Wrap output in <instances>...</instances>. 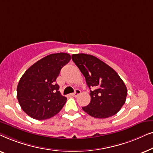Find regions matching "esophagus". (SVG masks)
<instances>
[{
  "label": "esophagus",
  "mask_w": 153,
  "mask_h": 153,
  "mask_svg": "<svg viewBox=\"0 0 153 153\" xmlns=\"http://www.w3.org/2000/svg\"><path fill=\"white\" fill-rule=\"evenodd\" d=\"M81 94V91L79 89H76L75 90V92L74 93H73L71 94V95L73 96V97H76V96H78L79 95H80Z\"/></svg>",
  "instance_id": "1"
}]
</instances>
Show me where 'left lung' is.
Returning a JSON list of instances; mask_svg holds the SVG:
<instances>
[{"label": "left lung", "instance_id": "8db88e82", "mask_svg": "<svg viewBox=\"0 0 153 153\" xmlns=\"http://www.w3.org/2000/svg\"><path fill=\"white\" fill-rule=\"evenodd\" d=\"M72 59L85 76L91 90V102L82 107L90 116L106 118L116 114L124 105L127 87L114 69L95 56L73 54Z\"/></svg>", "mask_w": 153, "mask_h": 153}]
</instances>
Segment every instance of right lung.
Segmentation results:
<instances>
[{
    "mask_svg": "<svg viewBox=\"0 0 153 153\" xmlns=\"http://www.w3.org/2000/svg\"><path fill=\"white\" fill-rule=\"evenodd\" d=\"M71 59L66 53H52L27 70L18 83L17 99L22 110L31 118L42 120L58 114L67 101L56 82L60 70Z\"/></svg>",
    "mask_w": 153,
    "mask_h": 153,
    "instance_id": "1",
    "label": "right lung"
}]
</instances>
